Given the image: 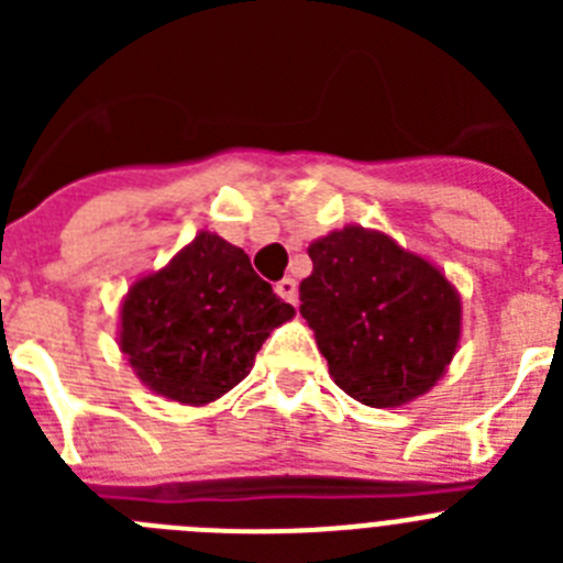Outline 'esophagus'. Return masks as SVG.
<instances>
[{"instance_id": "obj_1", "label": "esophagus", "mask_w": 563, "mask_h": 563, "mask_svg": "<svg viewBox=\"0 0 563 563\" xmlns=\"http://www.w3.org/2000/svg\"><path fill=\"white\" fill-rule=\"evenodd\" d=\"M276 292L278 298H285V301H290V305H296V298H298V287L292 278H282L276 285Z\"/></svg>"}]
</instances>
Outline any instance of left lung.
<instances>
[{
	"label": "left lung",
	"instance_id": "1",
	"mask_svg": "<svg viewBox=\"0 0 563 563\" xmlns=\"http://www.w3.org/2000/svg\"><path fill=\"white\" fill-rule=\"evenodd\" d=\"M310 258L298 310L332 380L375 409L426 395L460 341V296L445 276L386 233L355 225L312 242Z\"/></svg>",
	"mask_w": 563,
	"mask_h": 563
}]
</instances>
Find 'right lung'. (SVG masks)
I'll return each instance as SVG.
<instances>
[{
  "label": "right lung",
  "mask_w": 563,
  "mask_h": 563,
  "mask_svg": "<svg viewBox=\"0 0 563 563\" xmlns=\"http://www.w3.org/2000/svg\"><path fill=\"white\" fill-rule=\"evenodd\" d=\"M292 312L242 247L200 233L166 271L134 282L121 350L148 389L202 406L245 380L265 338Z\"/></svg>",
  "instance_id": "add662e5"
}]
</instances>
